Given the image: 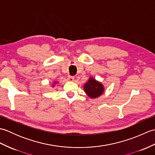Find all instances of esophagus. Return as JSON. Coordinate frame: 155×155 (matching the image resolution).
<instances>
[{
    "label": "esophagus",
    "instance_id": "obj_1",
    "mask_svg": "<svg viewBox=\"0 0 155 155\" xmlns=\"http://www.w3.org/2000/svg\"><path fill=\"white\" fill-rule=\"evenodd\" d=\"M68 80L69 81H71V82L74 81V77H72V76L68 75Z\"/></svg>",
    "mask_w": 155,
    "mask_h": 155
}]
</instances>
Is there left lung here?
<instances>
[{"label": "left lung", "instance_id": "8db88e82", "mask_svg": "<svg viewBox=\"0 0 155 155\" xmlns=\"http://www.w3.org/2000/svg\"><path fill=\"white\" fill-rule=\"evenodd\" d=\"M84 89L88 97L96 98L99 97L103 93L104 88L103 84L93 78H90L88 83L84 84Z\"/></svg>", "mask_w": 155, "mask_h": 155}]
</instances>
